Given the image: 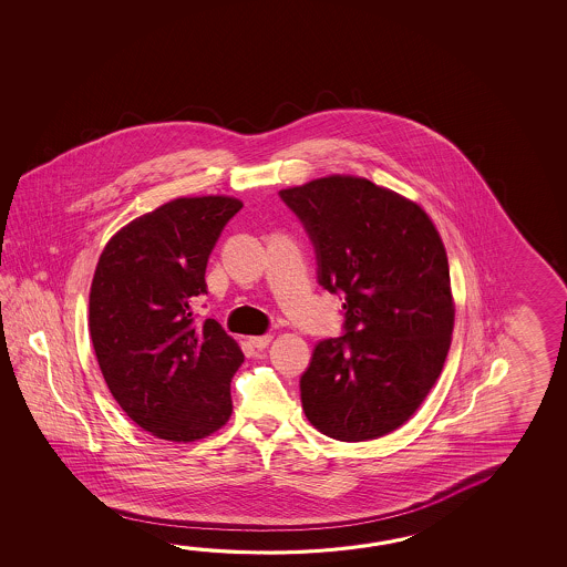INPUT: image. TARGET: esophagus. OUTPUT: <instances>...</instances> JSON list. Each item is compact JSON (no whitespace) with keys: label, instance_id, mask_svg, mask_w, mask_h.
Masks as SVG:
<instances>
[{"label":"esophagus","instance_id":"obj_1","mask_svg":"<svg viewBox=\"0 0 567 567\" xmlns=\"http://www.w3.org/2000/svg\"><path fill=\"white\" fill-rule=\"evenodd\" d=\"M271 338H274V337H269V334H266V337L249 338V344H251V347H254V349L264 350V349H267V347H269V342H271Z\"/></svg>","mask_w":567,"mask_h":567}]
</instances>
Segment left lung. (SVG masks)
Masks as SVG:
<instances>
[{"label":"left lung","mask_w":567,"mask_h":567,"mask_svg":"<svg viewBox=\"0 0 567 567\" xmlns=\"http://www.w3.org/2000/svg\"><path fill=\"white\" fill-rule=\"evenodd\" d=\"M318 255V279L344 293L347 334L318 342L301 408L340 442L391 434L420 410L454 330L446 247L422 206L367 178L330 174L279 190Z\"/></svg>","instance_id":"left-lung-1"}]
</instances>
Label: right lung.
I'll list each match as a JSON object with an SVG mask.
<instances>
[{
  "mask_svg": "<svg viewBox=\"0 0 567 567\" xmlns=\"http://www.w3.org/2000/svg\"><path fill=\"white\" fill-rule=\"evenodd\" d=\"M235 196H182L109 239L89 293V332L111 395L142 430L168 442L215 434L233 413L243 352L217 320L193 324L206 261L241 210Z\"/></svg>",
  "mask_w": 567,
  "mask_h": 567,
  "instance_id": "obj_1",
  "label": "right lung"
}]
</instances>
